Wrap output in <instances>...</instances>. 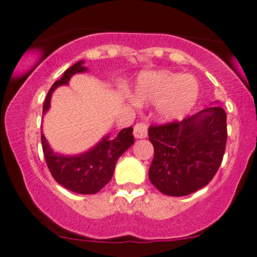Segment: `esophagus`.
Returning a JSON list of instances; mask_svg holds the SVG:
<instances>
[{
    "instance_id": "34e87169",
    "label": "esophagus",
    "mask_w": 257,
    "mask_h": 257,
    "mask_svg": "<svg viewBox=\"0 0 257 257\" xmlns=\"http://www.w3.org/2000/svg\"><path fill=\"white\" fill-rule=\"evenodd\" d=\"M147 128H149L147 123L145 122L136 123L134 127V136L136 137V139H145V137L147 136Z\"/></svg>"
}]
</instances>
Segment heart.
I'll use <instances>...</instances> for the list:
<instances>
[{"mask_svg":"<svg viewBox=\"0 0 257 257\" xmlns=\"http://www.w3.org/2000/svg\"><path fill=\"white\" fill-rule=\"evenodd\" d=\"M135 98L156 103L162 120H179L191 111L199 97V85L192 76L159 71L142 73L135 86Z\"/></svg>","mask_w":257,"mask_h":257,"instance_id":"obj_1","label":"heart"}]
</instances>
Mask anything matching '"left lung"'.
I'll list each match as a JSON object with an SVG mask.
<instances>
[{
  "label": "left lung",
  "mask_w": 257,
  "mask_h": 257,
  "mask_svg": "<svg viewBox=\"0 0 257 257\" xmlns=\"http://www.w3.org/2000/svg\"><path fill=\"white\" fill-rule=\"evenodd\" d=\"M155 155L151 184L169 196H186L206 186L217 172L227 140L226 112L211 106L182 121L150 126Z\"/></svg>",
  "instance_id": "8db88e82"
}]
</instances>
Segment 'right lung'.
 I'll return each mask as SVG.
<instances>
[{
  "label": "right lung",
  "mask_w": 257,
  "mask_h": 257,
  "mask_svg": "<svg viewBox=\"0 0 257 257\" xmlns=\"http://www.w3.org/2000/svg\"><path fill=\"white\" fill-rule=\"evenodd\" d=\"M82 63L83 61L76 62L65 71L60 80L53 83L43 103V115L50 108L53 91L58 86L67 85L75 73L85 72L87 70ZM132 131V127L121 130L115 139L105 136L95 147L75 156H65L53 152L48 146L45 135L41 134L42 150L48 170L58 184L76 194H97L110 182L115 171V165L121 155L135 142Z\"/></svg>",
  "instance_id": "obj_1"
}]
</instances>
